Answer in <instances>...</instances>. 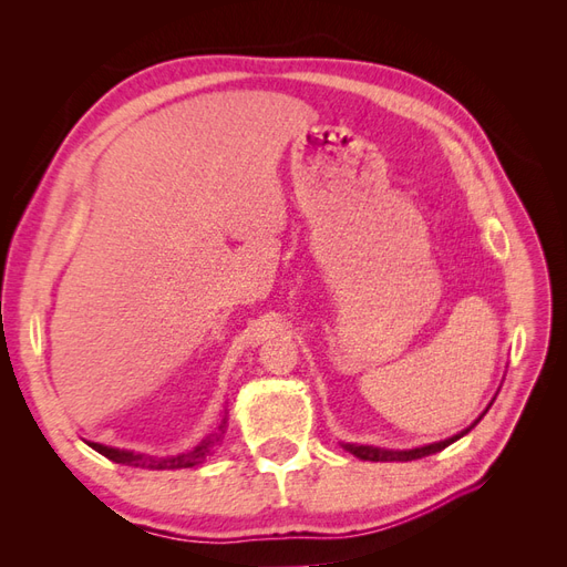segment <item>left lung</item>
<instances>
[{"mask_svg":"<svg viewBox=\"0 0 567 567\" xmlns=\"http://www.w3.org/2000/svg\"><path fill=\"white\" fill-rule=\"evenodd\" d=\"M487 411V409H485ZM480 421V419H477ZM477 421L473 423V425H477ZM471 425V427H473ZM471 427H466V431H463L461 435H454V437H450V440H444V442H435V444H427V447H419V450H409V452H388V450H375V447H364V444H346V450H350L354 456H359V458H364V461H414V458H423V456H431V454H435V452H442L444 447H450L452 442H456L458 437H463L466 435Z\"/></svg>","mask_w":567,"mask_h":567,"instance_id":"obj_1","label":"left lung"}]
</instances>
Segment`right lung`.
<instances>
[{"label":"right lung","instance_id":"obj_1","mask_svg":"<svg viewBox=\"0 0 567 567\" xmlns=\"http://www.w3.org/2000/svg\"><path fill=\"white\" fill-rule=\"evenodd\" d=\"M225 423L221 421L219 425V433H213L210 437H205L198 447L188 450L179 456H146V454H136V452H127V450H115V447H104V444L99 442H90V447L96 450L99 454H104L106 458L115 461V463H123V466H132V468H148V471H177V468H194L198 463H203L208 458V454L213 452L215 444L225 435Z\"/></svg>","mask_w":567,"mask_h":567}]
</instances>
